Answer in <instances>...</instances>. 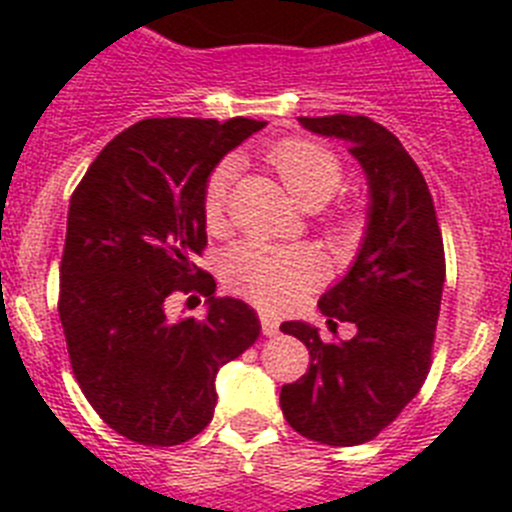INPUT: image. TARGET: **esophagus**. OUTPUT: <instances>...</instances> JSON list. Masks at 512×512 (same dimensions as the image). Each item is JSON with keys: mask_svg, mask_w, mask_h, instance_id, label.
<instances>
[{"mask_svg": "<svg viewBox=\"0 0 512 512\" xmlns=\"http://www.w3.org/2000/svg\"><path fill=\"white\" fill-rule=\"evenodd\" d=\"M260 324H262V334L265 336L280 334V321L275 319L273 313H260Z\"/></svg>", "mask_w": 512, "mask_h": 512, "instance_id": "esophagus-1", "label": "esophagus"}]
</instances>
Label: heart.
I'll return each instance as SVG.
<instances>
[{
    "label": "heart",
    "mask_w": 512,
    "mask_h": 512,
    "mask_svg": "<svg viewBox=\"0 0 512 512\" xmlns=\"http://www.w3.org/2000/svg\"><path fill=\"white\" fill-rule=\"evenodd\" d=\"M270 163L280 181L303 209H321L344 181L342 160L311 140H285L273 147ZM232 158L209 173L201 193V214L211 232L222 229L229 183L234 178ZM222 278L234 293L262 308H285L319 280L316 257L301 247H275L245 239L222 257Z\"/></svg>",
    "instance_id": "obj_1"
}]
</instances>
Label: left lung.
<instances>
[{"mask_svg": "<svg viewBox=\"0 0 512 512\" xmlns=\"http://www.w3.org/2000/svg\"><path fill=\"white\" fill-rule=\"evenodd\" d=\"M306 130L349 142L370 186L367 232L357 260L319 308L357 326L352 339L321 342L319 329L285 321L311 365L283 385L280 408L311 441L354 446L375 439L416 398L431 367L446 262L431 191L398 137L370 117H298Z\"/></svg>", "mask_w": 512, "mask_h": 512, "instance_id": "8db88e82", "label": "left lung"}]
</instances>
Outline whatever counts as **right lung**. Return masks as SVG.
Here are the masks:
<instances>
[{"mask_svg":"<svg viewBox=\"0 0 512 512\" xmlns=\"http://www.w3.org/2000/svg\"><path fill=\"white\" fill-rule=\"evenodd\" d=\"M262 127L247 117L142 119L73 191L58 313L78 385L124 439L176 446L201 434L219 367L260 336L257 313L216 298L196 257L206 247V178ZM193 289L210 298L207 319L170 322L164 298Z\"/></svg>","mask_w":512,"mask_h":512,"instance_id":"1","label":"right lung"}]
</instances>
